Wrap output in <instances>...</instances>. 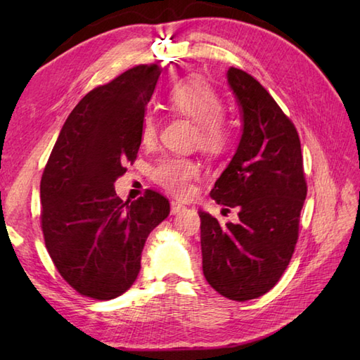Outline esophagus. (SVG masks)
Wrapping results in <instances>:
<instances>
[{
	"label": "esophagus",
	"mask_w": 360,
	"mask_h": 360,
	"mask_svg": "<svg viewBox=\"0 0 360 360\" xmlns=\"http://www.w3.org/2000/svg\"><path fill=\"white\" fill-rule=\"evenodd\" d=\"M186 209H187L186 205L178 202V201H172V204H170V213H172V215H178V213L184 212Z\"/></svg>",
	"instance_id": "esophagus-1"
}]
</instances>
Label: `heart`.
I'll return each instance as SVG.
<instances>
[{
  "label": "heart",
  "instance_id": "obj_1",
  "mask_svg": "<svg viewBox=\"0 0 360 360\" xmlns=\"http://www.w3.org/2000/svg\"><path fill=\"white\" fill-rule=\"evenodd\" d=\"M167 105L174 112L195 122V141L212 155L223 151L231 141V127L221 116L224 103L218 93L204 80L188 77L176 83L167 96ZM158 119L151 111L145 112L141 127L142 142L156 139ZM201 167L193 159L182 156H165L155 167L153 178L159 186L176 196L192 193V182L200 176Z\"/></svg>",
  "mask_w": 360,
  "mask_h": 360
}]
</instances>
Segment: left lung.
<instances>
[{
    "mask_svg": "<svg viewBox=\"0 0 360 360\" xmlns=\"http://www.w3.org/2000/svg\"><path fill=\"white\" fill-rule=\"evenodd\" d=\"M241 116V137L212 188L218 204L238 207L240 221L221 226L200 210L202 272L231 300L271 290L288 267L307 198L297 129L272 96L241 70L226 74Z\"/></svg>",
    "mask_w": 360,
    "mask_h": 360,
    "instance_id": "8db88e82",
    "label": "left lung"
}]
</instances>
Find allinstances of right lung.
Instances as JSON below:
<instances>
[{
	"instance_id": "add662e5",
	"label": "right lung",
	"mask_w": 360,
	"mask_h": 360,
	"mask_svg": "<svg viewBox=\"0 0 360 360\" xmlns=\"http://www.w3.org/2000/svg\"><path fill=\"white\" fill-rule=\"evenodd\" d=\"M159 75L158 65H139L88 93L68 116L41 176L46 249L60 275L97 300L131 288L145 241L170 213L158 192L124 202L114 188L139 151Z\"/></svg>"
}]
</instances>
